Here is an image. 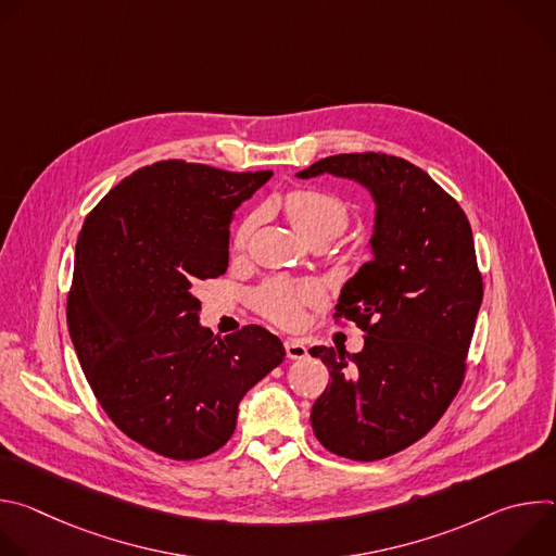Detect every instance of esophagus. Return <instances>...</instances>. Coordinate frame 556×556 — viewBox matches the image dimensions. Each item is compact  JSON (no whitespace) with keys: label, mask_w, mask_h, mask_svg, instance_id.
<instances>
[{"label":"esophagus","mask_w":556,"mask_h":556,"mask_svg":"<svg viewBox=\"0 0 556 556\" xmlns=\"http://www.w3.org/2000/svg\"><path fill=\"white\" fill-rule=\"evenodd\" d=\"M286 354L292 361H301V358L307 356V348L301 341H296V339H288L286 341Z\"/></svg>","instance_id":"obj_1"}]
</instances>
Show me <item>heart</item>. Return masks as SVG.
Instances as JSON below:
<instances>
[{"mask_svg": "<svg viewBox=\"0 0 556 556\" xmlns=\"http://www.w3.org/2000/svg\"><path fill=\"white\" fill-rule=\"evenodd\" d=\"M283 211L296 232L307 242L332 240L350 222V206L332 191L301 187L292 189L281 200ZM257 226V215H249L235 232V249H247ZM321 299V288L312 281L270 279L253 292V305L266 319L279 326H294L307 305Z\"/></svg>", "mask_w": 556, "mask_h": 556, "instance_id": "heart-1", "label": "heart"}]
</instances>
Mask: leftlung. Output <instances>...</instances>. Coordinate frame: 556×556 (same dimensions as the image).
Listing matches in <instances>:
<instances>
[{
    "label": "left lung",
    "mask_w": 556,
    "mask_h": 556,
    "mask_svg": "<svg viewBox=\"0 0 556 556\" xmlns=\"http://www.w3.org/2000/svg\"><path fill=\"white\" fill-rule=\"evenodd\" d=\"M367 187L376 202L374 257L343 286L334 321L365 332L358 354L312 348L332 382L309 422L328 451L374 462L399 453L457 395L484 283L470 224L427 172L387 153H337L299 172Z\"/></svg>",
    "instance_id": "8db88e82"
}]
</instances>
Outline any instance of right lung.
Segmentation results:
<instances>
[{"label":"right lung","mask_w":556,"mask_h":556,"mask_svg":"<svg viewBox=\"0 0 556 556\" xmlns=\"http://www.w3.org/2000/svg\"><path fill=\"white\" fill-rule=\"evenodd\" d=\"M273 172L161 161L116 185L78 232L67 330L110 420L144 448L198 459L228 442L244 393L286 356L262 326L200 328L193 288L228 268L232 211Z\"/></svg>","instance_id":"right-lung-1"}]
</instances>
